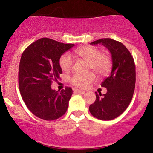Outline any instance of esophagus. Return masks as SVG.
Returning <instances> with one entry per match:
<instances>
[{
    "instance_id": "34e87169",
    "label": "esophagus",
    "mask_w": 153,
    "mask_h": 153,
    "mask_svg": "<svg viewBox=\"0 0 153 153\" xmlns=\"http://www.w3.org/2000/svg\"><path fill=\"white\" fill-rule=\"evenodd\" d=\"M74 92H75V93H78V94H85V91H82V90H79V89H75Z\"/></svg>"
}]
</instances>
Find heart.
<instances>
[{"label": "heart", "instance_id": "b5f03b06", "mask_svg": "<svg viewBox=\"0 0 153 153\" xmlns=\"http://www.w3.org/2000/svg\"><path fill=\"white\" fill-rule=\"evenodd\" d=\"M75 53L80 59L88 62V69H91L99 75L108 73L111 66L110 56L105 52H99V49L94 47L86 46L79 47L75 50ZM59 66L65 72L71 70L73 65V59L69 53H65L59 59ZM95 75L93 73L85 74L75 73L70 79V81L75 86L85 88L89 83L94 81Z\"/></svg>", "mask_w": 153, "mask_h": 153}]
</instances>
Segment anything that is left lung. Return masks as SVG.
<instances>
[{
  "label": "left lung",
  "mask_w": 153,
  "mask_h": 153,
  "mask_svg": "<svg viewBox=\"0 0 153 153\" xmlns=\"http://www.w3.org/2000/svg\"><path fill=\"white\" fill-rule=\"evenodd\" d=\"M91 45H102L109 50L112 69L101 85L107 89L106 94L101 97L96 93V101L90 105L89 111L96 118L111 120L122 114L132 99L136 81L134 59L122 43L111 39H101Z\"/></svg>",
  "instance_id": "1"
}]
</instances>
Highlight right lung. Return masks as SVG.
Segmentation results:
<instances>
[{
	"instance_id": "right-lung-1",
	"label": "right lung",
	"mask_w": 153,
	"mask_h": 153,
	"mask_svg": "<svg viewBox=\"0 0 153 153\" xmlns=\"http://www.w3.org/2000/svg\"><path fill=\"white\" fill-rule=\"evenodd\" d=\"M74 45L42 38L23 52L19 69V90L27 108L39 118L55 120L68 109L71 88L59 92L52 89L51 85L62 73L60 57Z\"/></svg>"
}]
</instances>
